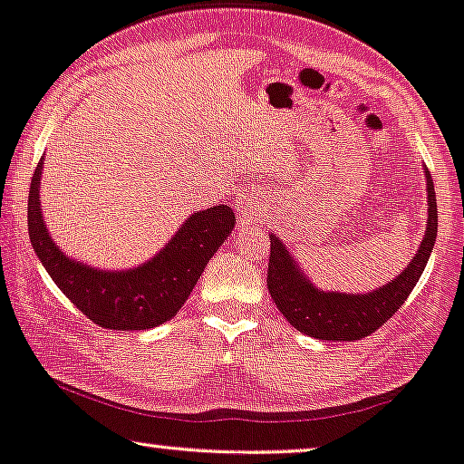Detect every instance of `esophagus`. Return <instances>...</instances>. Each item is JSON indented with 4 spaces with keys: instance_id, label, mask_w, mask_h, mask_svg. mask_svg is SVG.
<instances>
[{
    "instance_id": "34e87169",
    "label": "esophagus",
    "mask_w": 464,
    "mask_h": 464,
    "mask_svg": "<svg viewBox=\"0 0 464 464\" xmlns=\"http://www.w3.org/2000/svg\"><path fill=\"white\" fill-rule=\"evenodd\" d=\"M263 201L261 197H255V195H239L237 201H236V208L239 212V220L242 222H252L256 218V216H261V208Z\"/></svg>"
}]
</instances>
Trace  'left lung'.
<instances>
[{
    "mask_svg": "<svg viewBox=\"0 0 464 464\" xmlns=\"http://www.w3.org/2000/svg\"><path fill=\"white\" fill-rule=\"evenodd\" d=\"M426 176V195H429V220L416 256L401 274L373 293L348 295L335 290H318L299 269L295 256L271 233V252L267 269V288L271 299L282 316L305 335L326 339V342H352L378 331L392 314L405 304L416 286L420 276L429 263L437 239V201L433 178L429 169Z\"/></svg>",
    "mask_w": 464,
    "mask_h": 464,
    "instance_id": "8db88e82",
    "label": "left lung"
}]
</instances>
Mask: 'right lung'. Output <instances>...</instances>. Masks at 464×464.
I'll return each mask as SVG.
<instances>
[{
	"mask_svg": "<svg viewBox=\"0 0 464 464\" xmlns=\"http://www.w3.org/2000/svg\"><path fill=\"white\" fill-rule=\"evenodd\" d=\"M42 160L31 178L29 239L48 276L92 323L114 331H146L174 318L195 284L236 227L228 206L190 214L165 248L133 269H95L65 256L48 236L40 203Z\"/></svg>",
	"mask_w": 464,
	"mask_h": 464,
	"instance_id": "1",
	"label": "right lung"
}]
</instances>
